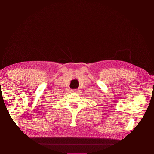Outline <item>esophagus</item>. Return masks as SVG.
Here are the masks:
<instances>
[{
    "label": "esophagus",
    "instance_id": "esophagus-1",
    "mask_svg": "<svg viewBox=\"0 0 154 154\" xmlns=\"http://www.w3.org/2000/svg\"><path fill=\"white\" fill-rule=\"evenodd\" d=\"M72 92H74V93H78V92H80V90H79L78 88H75V89H72Z\"/></svg>",
    "mask_w": 154,
    "mask_h": 154
}]
</instances>
